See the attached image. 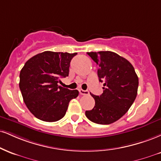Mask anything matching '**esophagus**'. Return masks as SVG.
Here are the masks:
<instances>
[{
  "mask_svg": "<svg viewBox=\"0 0 161 161\" xmlns=\"http://www.w3.org/2000/svg\"><path fill=\"white\" fill-rule=\"evenodd\" d=\"M79 92L81 95H88L89 94L88 91H85V90H82V89H79Z\"/></svg>",
  "mask_w": 161,
  "mask_h": 161,
  "instance_id": "1",
  "label": "esophagus"
}]
</instances>
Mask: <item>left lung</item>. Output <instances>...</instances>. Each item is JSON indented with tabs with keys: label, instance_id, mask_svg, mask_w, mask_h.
I'll list each match as a JSON object with an SVG mask.
<instances>
[{
	"label": "left lung",
	"instance_id": "left-lung-1",
	"mask_svg": "<svg viewBox=\"0 0 161 161\" xmlns=\"http://www.w3.org/2000/svg\"><path fill=\"white\" fill-rule=\"evenodd\" d=\"M98 65L100 82H104L101 95L91 94L95 106L86 112L92 122L109 125L121 119L128 111L137 95L139 79L130 62L109 51L87 52Z\"/></svg>",
	"mask_w": 161,
	"mask_h": 161
}]
</instances>
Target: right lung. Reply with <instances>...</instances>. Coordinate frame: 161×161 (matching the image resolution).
I'll return each instance as SVG.
<instances>
[{
    "label": "right lung",
    "mask_w": 161,
    "mask_h": 161,
    "mask_svg": "<svg viewBox=\"0 0 161 161\" xmlns=\"http://www.w3.org/2000/svg\"><path fill=\"white\" fill-rule=\"evenodd\" d=\"M77 53L46 51L31 58L21 69L20 88L28 109L38 119L54 122L65 115L77 90L58 86L68 76L71 60Z\"/></svg>",
    "instance_id": "obj_1"
}]
</instances>
